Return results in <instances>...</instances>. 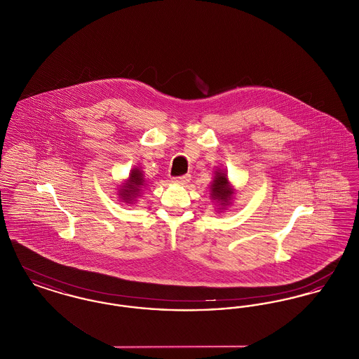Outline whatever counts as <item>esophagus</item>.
I'll use <instances>...</instances> for the list:
<instances>
[{"label": "esophagus", "instance_id": "1", "mask_svg": "<svg viewBox=\"0 0 359 359\" xmlns=\"http://www.w3.org/2000/svg\"><path fill=\"white\" fill-rule=\"evenodd\" d=\"M191 176L189 175H182V176H176L173 177V183H177V184H182V186H186L188 182H189Z\"/></svg>", "mask_w": 359, "mask_h": 359}]
</instances>
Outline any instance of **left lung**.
<instances>
[{"label":"left lung","instance_id":"left-lung-1","mask_svg":"<svg viewBox=\"0 0 359 359\" xmlns=\"http://www.w3.org/2000/svg\"><path fill=\"white\" fill-rule=\"evenodd\" d=\"M211 196L212 199H218L221 202V205H227L231 201L233 189L229 186L227 176L222 172H217V176L214 177L212 186H211Z\"/></svg>","mask_w":359,"mask_h":359}]
</instances>
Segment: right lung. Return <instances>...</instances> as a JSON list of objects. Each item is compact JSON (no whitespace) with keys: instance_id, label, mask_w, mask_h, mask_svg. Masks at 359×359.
Wrapping results in <instances>:
<instances>
[{"instance_id":"1","label":"right lung","mask_w":359,"mask_h":359,"mask_svg":"<svg viewBox=\"0 0 359 359\" xmlns=\"http://www.w3.org/2000/svg\"><path fill=\"white\" fill-rule=\"evenodd\" d=\"M144 184V179H142V173L140 172V170H133L130 173V177L129 180L125 183V186H122L121 188V196L125 202H132L138 192L141 191V186Z\"/></svg>"}]
</instances>
